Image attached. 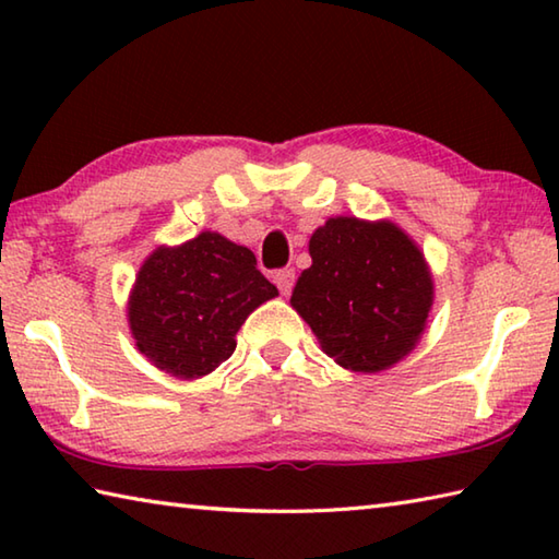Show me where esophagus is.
I'll use <instances>...</instances> for the list:
<instances>
[{
  "mask_svg": "<svg viewBox=\"0 0 559 559\" xmlns=\"http://www.w3.org/2000/svg\"><path fill=\"white\" fill-rule=\"evenodd\" d=\"M293 281H296V271L293 269H281V271H276V276H273V283H276L283 296H288L290 293Z\"/></svg>",
  "mask_w": 559,
  "mask_h": 559,
  "instance_id": "1",
  "label": "esophagus"
}]
</instances>
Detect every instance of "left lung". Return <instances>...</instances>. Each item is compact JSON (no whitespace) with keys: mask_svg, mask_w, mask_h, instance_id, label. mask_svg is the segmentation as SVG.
I'll use <instances>...</instances> for the list:
<instances>
[{"mask_svg":"<svg viewBox=\"0 0 559 559\" xmlns=\"http://www.w3.org/2000/svg\"><path fill=\"white\" fill-rule=\"evenodd\" d=\"M290 306L349 372H382L419 343L433 306L424 251L390 219L330 216L310 236Z\"/></svg>","mask_w":559,"mask_h":559,"instance_id":"1","label":"left lung"}]
</instances>
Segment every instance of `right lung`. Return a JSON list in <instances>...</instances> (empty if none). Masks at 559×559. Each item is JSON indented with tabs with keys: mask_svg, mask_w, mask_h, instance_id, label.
I'll list each match as a JSON object with an SVG mask.
<instances>
[{
	"mask_svg": "<svg viewBox=\"0 0 559 559\" xmlns=\"http://www.w3.org/2000/svg\"><path fill=\"white\" fill-rule=\"evenodd\" d=\"M278 288L257 269L251 249L219 231L179 246H157L128 298L135 347L177 380L214 372L236 347V333Z\"/></svg>",
	"mask_w": 559,
	"mask_h": 559,
	"instance_id": "1",
	"label": "right lung"
}]
</instances>
